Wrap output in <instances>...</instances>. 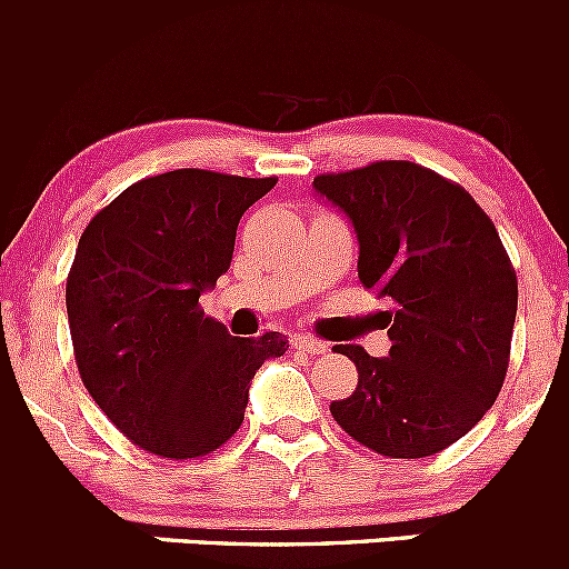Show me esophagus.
<instances>
[{
  "instance_id": "obj_1",
  "label": "esophagus",
  "mask_w": 569,
  "mask_h": 569,
  "mask_svg": "<svg viewBox=\"0 0 569 569\" xmlns=\"http://www.w3.org/2000/svg\"><path fill=\"white\" fill-rule=\"evenodd\" d=\"M292 346H296L298 351H307V353H326V351H329V346H326L323 340H318V337H309V335H296V337H292Z\"/></svg>"
}]
</instances>
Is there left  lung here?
I'll return each instance as SVG.
<instances>
[{"label": "left lung", "mask_w": 569, "mask_h": 569, "mask_svg": "<svg viewBox=\"0 0 569 569\" xmlns=\"http://www.w3.org/2000/svg\"><path fill=\"white\" fill-rule=\"evenodd\" d=\"M312 184L351 218L359 282L392 301L381 312L390 357L337 346L359 381L331 415L381 457H435L473 429L503 387L515 266L473 196L418 162L379 160Z\"/></svg>", "instance_id": "left-lung-1"}]
</instances>
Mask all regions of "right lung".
I'll list each match as a JSON object with an SVG mask.
<instances>
[{
	"label": "right lung",
	"mask_w": 569,
	"mask_h": 569,
	"mask_svg": "<svg viewBox=\"0 0 569 569\" xmlns=\"http://www.w3.org/2000/svg\"><path fill=\"white\" fill-rule=\"evenodd\" d=\"M277 177L179 168L138 179L91 218L66 282L80 379L129 442L162 459L218 451L249 385L290 342L232 337L199 296L229 271L243 212Z\"/></svg>",
	"instance_id": "obj_1"
}]
</instances>
